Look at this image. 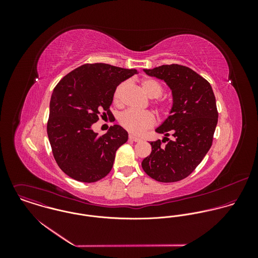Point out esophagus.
Listing matches in <instances>:
<instances>
[{
    "mask_svg": "<svg viewBox=\"0 0 258 258\" xmlns=\"http://www.w3.org/2000/svg\"><path fill=\"white\" fill-rule=\"evenodd\" d=\"M129 139L132 140V141H134V142H140V141H141L140 138L135 137V136H133V135H129Z\"/></svg>",
    "mask_w": 258,
    "mask_h": 258,
    "instance_id": "34e87169",
    "label": "esophagus"
}]
</instances>
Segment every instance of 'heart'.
Wrapping results in <instances>:
<instances>
[{"label":"heart","mask_w":258,"mask_h":258,"mask_svg":"<svg viewBox=\"0 0 258 258\" xmlns=\"http://www.w3.org/2000/svg\"><path fill=\"white\" fill-rule=\"evenodd\" d=\"M143 92L149 98H157L162 95L163 87L159 81L154 78H143L140 82ZM127 86L126 82H121L114 90L113 103L117 106L121 105L122 94ZM157 110L162 114L168 113L170 105L166 100L160 99L156 102ZM119 122L123 128L134 135H142L147 129L155 125V117L150 112H137V111H125L121 114Z\"/></svg>","instance_id":"1"}]
</instances>
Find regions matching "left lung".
<instances>
[{
	"label": "left lung",
	"mask_w": 258,
	"mask_h": 258,
	"mask_svg": "<svg viewBox=\"0 0 258 258\" xmlns=\"http://www.w3.org/2000/svg\"><path fill=\"white\" fill-rule=\"evenodd\" d=\"M144 72L168 84L173 107L156 129L166 137L150 143L152 152L143 160L142 168L158 182H178L191 174L212 147L219 118L216 97L210 82L184 66L166 64ZM171 133L173 141L167 138Z\"/></svg>",
	"instance_id": "obj_1"
}]
</instances>
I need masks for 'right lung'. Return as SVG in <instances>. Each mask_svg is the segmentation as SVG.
Wrapping results in <instances>:
<instances>
[{
    "instance_id": "right-lung-1",
    "label": "right lung",
    "mask_w": 258,
    "mask_h": 258,
    "mask_svg": "<svg viewBox=\"0 0 258 258\" xmlns=\"http://www.w3.org/2000/svg\"><path fill=\"white\" fill-rule=\"evenodd\" d=\"M137 74L106 63H86L67 74L56 84L49 103L46 130L53 157L69 177L94 183L106 177L117 149L128 133L113 125L98 135L92 125L99 117H113L110 105L115 88Z\"/></svg>"
}]
</instances>
